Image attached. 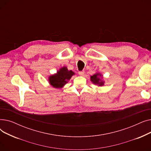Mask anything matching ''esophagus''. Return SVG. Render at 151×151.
I'll list each match as a JSON object with an SVG mask.
<instances>
[{"label":"esophagus","instance_id":"34e87169","mask_svg":"<svg viewBox=\"0 0 151 151\" xmlns=\"http://www.w3.org/2000/svg\"><path fill=\"white\" fill-rule=\"evenodd\" d=\"M78 74L80 75V76H83L84 75V71H79Z\"/></svg>","mask_w":151,"mask_h":151}]
</instances>
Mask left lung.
Here are the masks:
<instances>
[{"instance_id": "8db88e82", "label": "left lung", "mask_w": 151, "mask_h": 151, "mask_svg": "<svg viewBox=\"0 0 151 151\" xmlns=\"http://www.w3.org/2000/svg\"><path fill=\"white\" fill-rule=\"evenodd\" d=\"M99 75H100L99 73L95 74L93 76H91V80L92 82L96 84H99V86H103L104 85V81H101L100 78L98 77Z\"/></svg>"}]
</instances>
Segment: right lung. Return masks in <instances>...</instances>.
I'll use <instances>...</instances> for the list:
<instances>
[{"label":"right lung","mask_w":151,"mask_h":151,"mask_svg":"<svg viewBox=\"0 0 151 151\" xmlns=\"http://www.w3.org/2000/svg\"><path fill=\"white\" fill-rule=\"evenodd\" d=\"M75 73L71 70H68L67 67H63L58 73L49 78V81L52 86L55 88H60L67 83Z\"/></svg>","instance_id":"1"}]
</instances>
